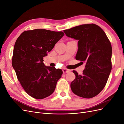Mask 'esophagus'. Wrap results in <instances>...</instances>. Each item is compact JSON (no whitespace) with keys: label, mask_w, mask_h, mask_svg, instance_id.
I'll return each mask as SVG.
<instances>
[{"label":"esophagus","mask_w":124,"mask_h":124,"mask_svg":"<svg viewBox=\"0 0 124 124\" xmlns=\"http://www.w3.org/2000/svg\"><path fill=\"white\" fill-rule=\"evenodd\" d=\"M62 71H63V73H67V72H69V70L67 69H66V68H63V69H62Z\"/></svg>","instance_id":"obj_1"}]
</instances>
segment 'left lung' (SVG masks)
I'll return each instance as SVG.
<instances>
[{
    "instance_id": "1",
    "label": "left lung",
    "mask_w": 124,
    "mask_h": 124,
    "mask_svg": "<svg viewBox=\"0 0 124 124\" xmlns=\"http://www.w3.org/2000/svg\"><path fill=\"white\" fill-rule=\"evenodd\" d=\"M66 35L78 40L76 59L86 63L83 74L73 71L76 78L70 84L76 95L91 98L102 91L112 69V46L106 33L99 26L87 24L63 31Z\"/></svg>"
}]
</instances>
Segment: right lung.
Wrapping results in <instances>:
<instances>
[{
	"instance_id": "add662e5",
	"label": "right lung",
	"mask_w": 124,
	"mask_h": 124,
	"mask_svg": "<svg viewBox=\"0 0 124 124\" xmlns=\"http://www.w3.org/2000/svg\"><path fill=\"white\" fill-rule=\"evenodd\" d=\"M64 33L43 29L22 32L13 49L12 66L24 91L37 99L53 93L62 71L45 66L43 57L47 55Z\"/></svg>"
}]
</instances>
